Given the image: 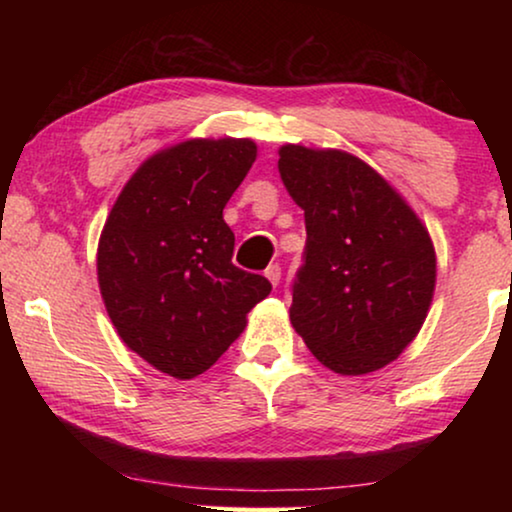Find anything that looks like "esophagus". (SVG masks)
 Returning a JSON list of instances; mask_svg holds the SVG:
<instances>
[{
    "label": "esophagus",
    "instance_id": "1",
    "mask_svg": "<svg viewBox=\"0 0 512 512\" xmlns=\"http://www.w3.org/2000/svg\"><path fill=\"white\" fill-rule=\"evenodd\" d=\"M265 277L270 279V284H272V286H277V284H279V279H282V268H279L277 263H270L268 268H265Z\"/></svg>",
    "mask_w": 512,
    "mask_h": 512
}]
</instances>
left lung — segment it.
Returning a JSON list of instances; mask_svg holds the SVG:
<instances>
[{
  "label": "left lung",
  "instance_id": "1",
  "mask_svg": "<svg viewBox=\"0 0 512 512\" xmlns=\"http://www.w3.org/2000/svg\"><path fill=\"white\" fill-rule=\"evenodd\" d=\"M279 174L305 212L291 324L340 375H368L417 338L436 289V249L403 195L340 149L284 144Z\"/></svg>",
  "mask_w": 512,
  "mask_h": 512
}]
</instances>
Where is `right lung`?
<instances>
[{
  "instance_id": "add662e5",
  "label": "right lung",
  "mask_w": 512,
  "mask_h": 512,
  "mask_svg": "<svg viewBox=\"0 0 512 512\" xmlns=\"http://www.w3.org/2000/svg\"><path fill=\"white\" fill-rule=\"evenodd\" d=\"M256 160L251 139H186L128 179L97 244V282L125 347L191 380L240 338L272 286L233 265L223 207Z\"/></svg>"
}]
</instances>
